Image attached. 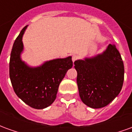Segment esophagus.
Returning a JSON list of instances; mask_svg holds the SVG:
<instances>
[{"mask_svg":"<svg viewBox=\"0 0 132 132\" xmlns=\"http://www.w3.org/2000/svg\"><path fill=\"white\" fill-rule=\"evenodd\" d=\"M78 59V55H73L72 56V61H73V62H74L75 61H76Z\"/></svg>","mask_w":132,"mask_h":132,"instance_id":"1","label":"esophagus"}]
</instances>
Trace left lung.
I'll return each mask as SVG.
<instances>
[{
  "label": "left lung",
  "mask_w": 132,
  "mask_h": 132,
  "mask_svg": "<svg viewBox=\"0 0 132 132\" xmlns=\"http://www.w3.org/2000/svg\"><path fill=\"white\" fill-rule=\"evenodd\" d=\"M77 84L82 102L92 108L110 103L122 90L125 68L116 46L109 44L101 54L74 62Z\"/></svg>",
  "instance_id": "left-lung-1"
}]
</instances>
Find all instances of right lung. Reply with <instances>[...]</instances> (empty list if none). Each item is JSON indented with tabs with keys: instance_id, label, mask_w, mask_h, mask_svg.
I'll return each mask as SVG.
<instances>
[{
	"instance_id": "right-lung-1",
	"label": "right lung",
	"mask_w": 132,
	"mask_h": 132,
	"mask_svg": "<svg viewBox=\"0 0 132 132\" xmlns=\"http://www.w3.org/2000/svg\"><path fill=\"white\" fill-rule=\"evenodd\" d=\"M21 30L13 44L9 63V73L13 90L18 97L35 109L51 105L56 97L59 84L73 66L71 56L46 61L42 66L30 68L20 59L23 50Z\"/></svg>"
}]
</instances>
